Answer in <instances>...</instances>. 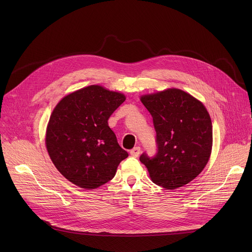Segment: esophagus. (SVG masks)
<instances>
[{
	"label": "esophagus",
	"mask_w": 252,
	"mask_h": 252,
	"mask_svg": "<svg viewBox=\"0 0 252 252\" xmlns=\"http://www.w3.org/2000/svg\"><path fill=\"white\" fill-rule=\"evenodd\" d=\"M139 153H140V149H139L138 147L133 148V149L129 152L130 156H131V157H133V158H137V157L139 156Z\"/></svg>",
	"instance_id": "obj_1"
}]
</instances>
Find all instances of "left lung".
<instances>
[{
	"label": "left lung",
	"mask_w": 252,
	"mask_h": 252,
	"mask_svg": "<svg viewBox=\"0 0 252 252\" xmlns=\"http://www.w3.org/2000/svg\"><path fill=\"white\" fill-rule=\"evenodd\" d=\"M157 131L158 154L141 155L152 182L166 189L182 188L203 170L212 150V124L204 104L179 89L142 94Z\"/></svg>",
	"instance_id": "obj_1"
}]
</instances>
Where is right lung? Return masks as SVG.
Here are the masks:
<instances>
[{
	"label": "right lung",
	"mask_w": 252,
	"mask_h": 252,
	"mask_svg": "<svg viewBox=\"0 0 252 252\" xmlns=\"http://www.w3.org/2000/svg\"><path fill=\"white\" fill-rule=\"evenodd\" d=\"M125 100L120 92L92 85L69 93L55 106L46 129V148L71 184L95 189L110 182L128 157L107 123Z\"/></svg>",
	"instance_id": "add662e5"
}]
</instances>
